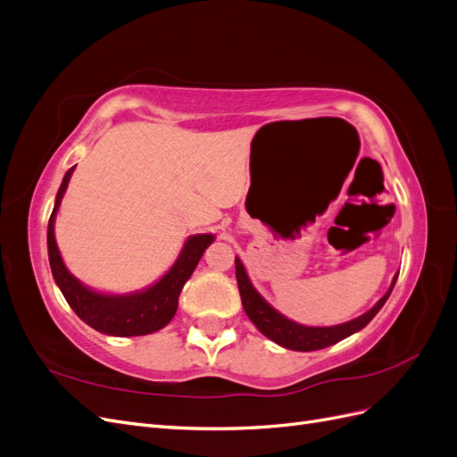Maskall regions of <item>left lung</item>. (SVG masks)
I'll use <instances>...</instances> for the list:
<instances>
[{"instance_id": "left-lung-1", "label": "left lung", "mask_w": 457, "mask_h": 457, "mask_svg": "<svg viewBox=\"0 0 457 457\" xmlns=\"http://www.w3.org/2000/svg\"><path fill=\"white\" fill-rule=\"evenodd\" d=\"M234 261H237V280H238L242 305H244L247 318H250V320L255 324V328L261 331L262 336H267L274 343H278L284 349L301 351V353L326 349V347H329V345H336L337 341L349 337V336L356 334V331H361L364 326H368L371 318L381 311L385 301L389 299L393 287L396 284V278H398V274H395L391 287L386 289V294L368 312L354 318V320L337 324V326L314 328V326H303V324L289 320V318H286L274 307H270L269 303L262 299L261 294L253 287L250 276H247V272L242 265L240 257H237Z\"/></svg>"}]
</instances>
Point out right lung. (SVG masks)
Segmentation results:
<instances>
[{"mask_svg":"<svg viewBox=\"0 0 457 457\" xmlns=\"http://www.w3.org/2000/svg\"><path fill=\"white\" fill-rule=\"evenodd\" d=\"M76 168V165H74ZM74 168L66 171L61 188L54 198L53 213L47 225V253L53 278L61 287L64 299L72 311L93 329L106 336L133 337L146 336L158 331L171 322L177 312L181 289L195 272L205 247L215 237L213 234H195L190 237L173 267L165 272L158 282L133 294H101L81 284L76 276L66 269L61 252L54 240V217H57L61 200L71 181Z\"/></svg>","mask_w":457,"mask_h":457,"instance_id":"add662e5","label":"right lung"}]
</instances>
